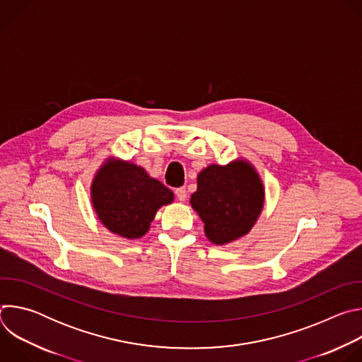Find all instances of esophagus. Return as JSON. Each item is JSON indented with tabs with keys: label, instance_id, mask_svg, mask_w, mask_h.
Segmentation results:
<instances>
[{
	"label": "esophagus",
	"instance_id": "obj_1",
	"mask_svg": "<svg viewBox=\"0 0 362 362\" xmlns=\"http://www.w3.org/2000/svg\"><path fill=\"white\" fill-rule=\"evenodd\" d=\"M175 193H176V197H177L179 202H185V200H186V189H185V187L176 189Z\"/></svg>",
	"mask_w": 362,
	"mask_h": 362
}]
</instances>
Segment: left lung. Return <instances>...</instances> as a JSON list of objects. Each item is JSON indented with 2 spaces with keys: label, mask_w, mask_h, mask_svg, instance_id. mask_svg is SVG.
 <instances>
[{
  "label": "left lung",
  "mask_w": 362,
  "mask_h": 362,
  "mask_svg": "<svg viewBox=\"0 0 362 362\" xmlns=\"http://www.w3.org/2000/svg\"><path fill=\"white\" fill-rule=\"evenodd\" d=\"M264 204L262 179L243 158L202 169L190 197V206L204 223L206 238L221 246L246 236L259 219Z\"/></svg>",
  "instance_id": "obj_1"
}]
</instances>
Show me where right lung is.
<instances>
[{"mask_svg": "<svg viewBox=\"0 0 362 362\" xmlns=\"http://www.w3.org/2000/svg\"><path fill=\"white\" fill-rule=\"evenodd\" d=\"M90 199L100 223L124 239L144 236L165 204L175 194L133 162L107 158L94 173Z\"/></svg>", "mask_w": 362, "mask_h": 362, "instance_id": "1", "label": "right lung"}]
</instances>
